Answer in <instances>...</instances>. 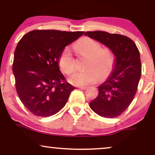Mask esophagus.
Listing matches in <instances>:
<instances>
[{
	"mask_svg": "<svg viewBox=\"0 0 155 155\" xmlns=\"http://www.w3.org/2000/svg\"><path fill=\"white\" fill-rule=\"evenodd\" d=\"M78 88L79 89H80V90H86L87 88V87H83V86H81V87H78Z\"/></svg>",
	"mask_w": 155,
	"mask_h": 155,
	"instance_id": "1",
	"label": "esophagus"
}]
</instances>
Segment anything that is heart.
I'll list each match as a JSON object with an SVG mask.
<instances>
[{"label":"heart","instance_id":"obj_1","mask_svg":"<svg viewBox=\"0 0 155 155\" xmlns=\"http://www.w3.org/2000/svg\"><path fill=\"white\" fill-rule=\"evenodd\" d=\"M74 48L78 54L87 57L84 71H76L69 78V82L76 86H86L94 83L98 79L103 80L113 71L115 56L109 48H101V44L90 37H82ZM61 71L69 75L75 70V61L68 48H65L58 58Z\"/></svg>","mask_w":155,"mask_h":155}]
</instances>
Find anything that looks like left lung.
Segmentation results:
<instances>
[{"mask_svg":"<svg viewBox=\"0 0 155 155\" xmlns=\"http://www.w3.org/2000/svg\"><path fill=\"white\" fill-rule=\"evenodd\" d=\"M92 39L111 49L116 56L114 72L99 86V94L90 103L93 111L104 118H115L124 113L136 94L142 65L136 44L130 38L107 31H86Z\"/></svg>","mask_w":155,"mask_h":155,"instance_id":"obj_1","label":"left lung"}]
</instances>
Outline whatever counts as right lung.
Masks as SVG:
<instances>
[{
  "mask_svg": "<svg viewBox=\"0 0 155 155\" xmlns=\"http://www.w3.org/2000/svg\"><path fill=\"white\" fill-rule=\"evenodd\" d=\"M84 31L36 29L19 41L12 71L19 98L34 115L48 117L63 109L75 87L58 68L64 48Z\"/></svg>",
  "mask_w": 155,
  "mask_h": 155,
  "instance_id": "right-lung-1",
  "label": "right lung"
}]
</instances>
